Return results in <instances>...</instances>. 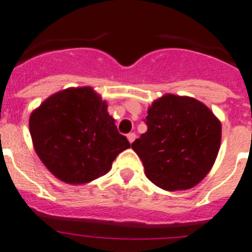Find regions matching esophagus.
Segmentation results:
<instances>
[{"mask_svg": "<svg viewBox=\"0 0 252 252\" xmlns=\"http://www.w3.org/2000/svg\"><path fill=\"white\" fill-rule=\"evenodd\" d=\"M127 139L130 143H134L135 139H136V134L135 132H130V134H127Z\"/></svg>", "mask_w": 252, "mask_h": 252, "instance_id": "34e87169", "label": "esophagus"}]
</instances>
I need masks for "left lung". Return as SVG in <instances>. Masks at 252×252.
<instances>
[{"mask_svg": "<svg viewBox=\"0 0 252 252\" xmlns=\"http://www.w3.org/2000/svg\"><path fill=\"white\" fill-rule=\"evenodd\" d=\"M145 124L147 132L131 148L153 184L167 191L188 190L208 175L218 156L222 126L205 104L165 94L149 107Z\"/></svg>", "mask_w": 252, "mask_h": 252, "instance_id": "1", "label": "left lung"}]
</instances>
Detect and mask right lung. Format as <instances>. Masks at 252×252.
<instances>
[{
	"label": "right lung",
	"mask_w": 252,
	"mask_h": 252,
	"mask_svg": "<svg viewBox=\"0 0 252 252\" xmlns=\"http://www.w3.org/2000/svg\"><path fill=\"white\" fill-rule=\"evenodd\" d=\"M29 128L40 160L67 184H87L105 175L116 157L130 148L107 103L89 87L49 96L32 113Z\"/></svg>",
	"instance_id": "add662e5"
}]
</instances>
